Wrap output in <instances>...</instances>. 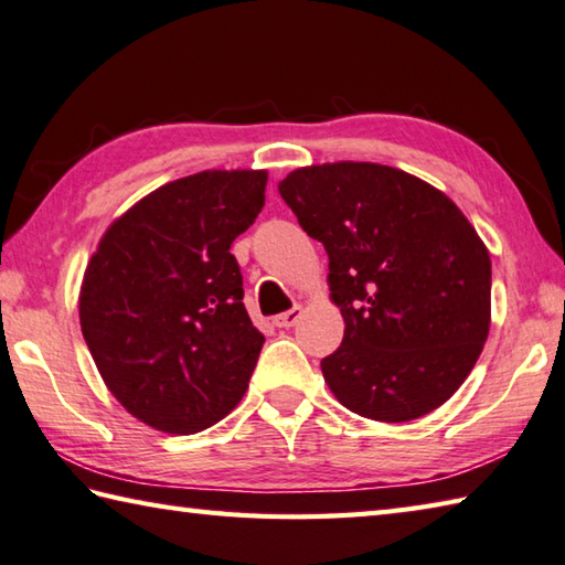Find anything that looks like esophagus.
I'll list each match as a JSON object with an SVG mask.
<instances>
[{
  "instance_id": "obj_1",
  "label": "esophagus",
  "mask_w": 565,
  "mask_h": 565,
  "mask_svg": "<svg viewBox=\"0 0 565 565\" xmlns=\"http://www.w3.org/2000/svg\"><path fill=\"white\" fill-rule=\"evenodd\" d=\"M301 313H303V308L301 306H294V308H289V311H284V313L276 316L274 318V326L276 328H291V326L298 323V318H301Z\"/></svg>"
}]
</instances>
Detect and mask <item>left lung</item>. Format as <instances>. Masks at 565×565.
Returning <instances> with one entry per match:
<instances>
[{"mask_svg":"<svg viewBox=\"0 0 565 565\" xmlns=\"http://www.w3.org/2000/svg\"><path fill=\"white\" fill-rule=\"evenodd\" d=\"M279 193L328 252L345 335L320 370L338 402L386 424L446 404L490 333L492 264L468 217L434 185L380 163L308 166Z\"/></svg>","mask_w":565,"mask_h":565,"instance_id":"8db88e82","label":"left lung"}]
</instances>
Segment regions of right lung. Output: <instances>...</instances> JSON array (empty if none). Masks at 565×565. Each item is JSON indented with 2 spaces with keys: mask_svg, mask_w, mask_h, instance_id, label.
I'll use <instances>...</instances> for the list:
<instances>
[{
  "mask_svg": "<svg viewBox=\"0 0 565 565\" xmlns=\"http://www.w3.org/2000/svg\"><path fill=\"white\" fill-rule=\"evenodd\" d=\"M267 171H203L113 223L85 269L81 328L119 404L198 434L245 396L264 335L242 303L232 242L264 207Z\"/></svg>",
  "mask_w": 565,
  "mask_h": 565,
  "instance_id": "right-lung-1",
  "label": "right lung"
}]
</instances>
